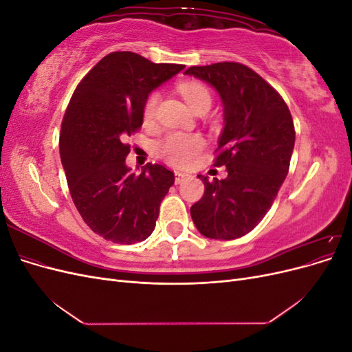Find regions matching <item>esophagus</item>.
Listing matches in <instances>:
<instances>
[{
    "label": "esophagus",
    "instance_id": "obj_1",
    "mask_svg": "<svg viewBox=\"0 0 352 352\" xmlns=\"http://www.w3.org/2000/svg\"><path fill=\"white\" fill-rule=\"evenodd\" d=\"M175 182L179 185V184H182L184 182V180L188 177V175L186 173H184V172H176L175 173Z\"/></svg>",
    "mask_w": 352,
    "mask_h": 352
}]
</instances>
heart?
<instances>
[{
    "label": "heart",
    "instance_id": "heart-1",
    "mask_svg": "<svg viewBox=\"0 0 352 352\" xmlns=\"http://www.w3.org/2000/svg\"><path fill=\"white\" fill-rule=\"evenodd\" d=\"M180 94L184 95L186 102L190 105L195 113L201 109L211 105V94L206 85L199 82H185L179 87ZM158 92H153L146 98L144 105V117L146 122L154 119L157 105H158ZM206 142L201 135L197 133H182L172 132L166 135L162 141L158 142V154L162 155L168 163L176 166H185L192 162V160L204 150Z\"/></svg>",
    "mask_w": 352,
    "mask_h": 352
}]
</instances>
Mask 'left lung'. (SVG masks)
<instances>
[{
	"mask_svg": "<svg viewBox=\"0 0 352 352\" xmlns=\"http://www.w3.org/2000/svg\"><path fill=\"white\" fill-rule=\"evenodd\" d=\"M185 73L220 95L225 127L214 166L228 170L226 179L211 182L198 175L206 190L190 217L206 238L236 239L267 214L287 175L295 145L292 116L278 91L241 63L194 66Z\"/></svg>",
	"mask_w": 352,
	"mask_h": 352,
	"instance_id": "left-lung-1",
	"label": "left lung"
}]
</instances>
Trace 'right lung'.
<instances>
[{
	"label": "right lung",
	"instance_id": "1",
	"mask_svg": "<svg viewBox=\"0 0 352 352\" xmlns=\"http://www.w3.org/2000/svg\"><path fill=\"white\" fill-rule=\"evenodd\" d=\"M184 67L116 51L100 60L72 95L60 132L61 164L79 214L104 239L131 245L145 241L155 228L175 173L151 163L132 173L124 163L131 153L124 140L142 126L150 92Z\"/></svg>",
	"mask_w": 352,
	"mask_h": 352
}]
</instances>
